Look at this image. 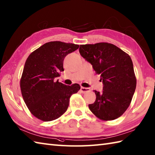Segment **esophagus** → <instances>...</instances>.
I'll list each match as a JSON object with an SVG mask.
<instances>
[{"instance_id":"34e87169","label":"esophagus","mask_w":155,"mask_h":155,"mask_svg":"<svg viewBox=\"0 0 155 155\" xmlns=\"http://www.w3.org/2000/svg\"><path fill=\"white\" fill-rule=\"evenodd\" d=\"M81 91L83 93H87V92H89V91H90V88H85V87H81Z\"/></svg>"}]
</instances>
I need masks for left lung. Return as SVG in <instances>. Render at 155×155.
<instances>
[{"instance_id": "left-lung-1", "label": "left lung", "mask_w": 155, "mask_h": 155, "mask_svg": "<svg viewBox=\"0 0 155 155\" xmlns=\"http://www.w3.org/2000/svg\"><path fill=\"white\" fill-rule=\"evenodd\" d=\"M79 52L101 75L104 85L102 93L94 91L96 101L88 104L91 111L104 121L120 117L129 107L137 86L130 56L108 42L81 45Z\"/></svg>"}]
</instances>
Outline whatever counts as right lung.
Here are the masks:
<instances>
[{"mask_svg": "<svg viewBox=\"0 0 155 155\" xmlns=\"http://www.w3.org/2000/svg\"><path fill=\"white\" fill-rule=\"evenodd\" d=\"M78 47V45L51 41L28 57L20 87L23 100L36 118L45 122L57 119L67 111L71 95L80 90L78 84L67 86L54 80L64 71L66 56Z\"/></svg>", "mask_w": 155, "mask_h": 155, "instance_id": "obj_1", "label": "right lung"}]
</instances>
